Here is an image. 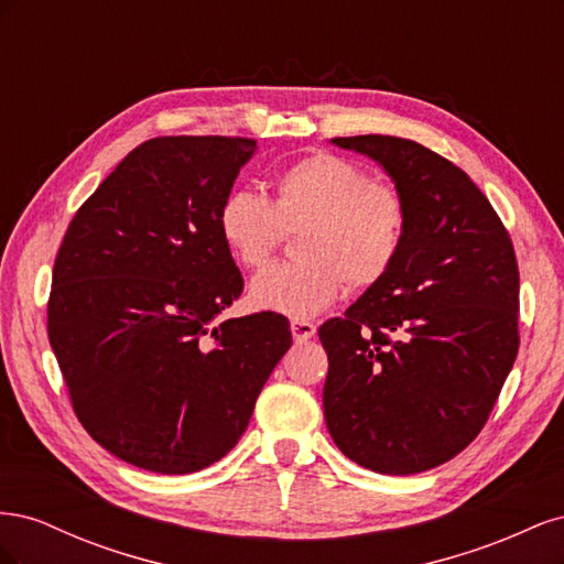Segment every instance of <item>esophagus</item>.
I'll return each instance as SVG.
<instances>
[{
    "label": "esophagus",
    "instance_id": "34e87169",
    "mask_svg": "<svg viewBox=\"0 0 564 564\" xmlns=\"http://www.w3.org/2000/svg\"><path fill=\"white\" fill-rule=\"evenodd\" d=\"M292 336H294V344H305V340H311L315 336V324L303 322V319H294L292 322Z\"/></svg>",
    "mask_w": 564,
    "mask_h": 564
}]
</instances>
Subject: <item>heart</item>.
<instances>
[{
    "label": "heart",
    "mask_w": 564,
    "mask_h": 564,
    "mask_svg": "<svg viewBox=\"0 0 564 564\" xmlns=\"http://www.w3.org/2000/svg\"><path fill=\"white\" fill-rule=\"evenodd\" d=\"M406 220L395 183L334 152H313L282 169L270 202L230 193L220 202L218 232L245 268H263L284 237L299 232V259L259 272L249 299L261 311L303 319L334 303L344 284L350 292L379 284L402 251Z\"/></svg>",
    "instance_id": "obj_1"
}]
</instances>
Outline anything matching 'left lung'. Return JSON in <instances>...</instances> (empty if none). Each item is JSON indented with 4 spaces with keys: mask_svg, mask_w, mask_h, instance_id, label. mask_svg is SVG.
Here are the masks:
<instances>
[{
    "mask_svg": "<svg viewBox=\"0 0 564 564\" xmlns=\"http://www.w3.org/2000/svg\"><path fill=\"white\" fill-rule=\"evenodd\" d=\"M334 143L383 164L409 220L388 275L317 332L324 421L355 464L423 473L480 435L513 369L516 249L480 187L437 152L379 133Z\"/></svg>",
    "mask_w": 564,
    "mask_h": 564,
    "instance_id": "obj_1",
    "label": "left lung"
}]
</instances>
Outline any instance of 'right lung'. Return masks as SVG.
<instances>
[{
  "label": "right lung",
  "instance_id": "obj_1",
  "mask_svg": "<svg viewBox=\"0 0 564 564\" xmlns=\"http://www.w3.org/2000/svg\"><path fill=\"white\" fill-rule=\"evenodd\" d=\"M240 135H160L133 148L61 242L46 332L73 412L131 466L185 475L224 458L292 346L289 319L216 322L245 280L218 209L253 155Z\"/></svg>",
  "mask_w": 564,
  "mask_h": 564
}]
</instances>
